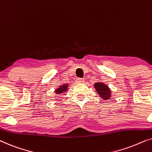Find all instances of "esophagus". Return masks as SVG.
I'll return each instance as SVG.
<instances>
[{"label":"esophagus","instance_id":"1","mask_svg":"<svg viewBox=\"0 0 152 152\" xmlns=\"http://www.w3.org/2000/svg\"><path fill=\"white\" fill-rule=\"evenodd\" d=\"M85 82V81L84 80V79L82 78H77L76 80V82L77 83H84Z\"/></svg>","mask_w":152,"mask_h":152}]
</instances>
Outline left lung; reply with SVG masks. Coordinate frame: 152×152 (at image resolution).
<instances>
[{"instance_id": "1", "label": "left lung", "mask_w": 152, "mask_h": 152, "mask_svg": "<svg viewBox=\"0 0 152 152\" xmlns=\"http://www.w3.org/2000/svg\"><path fill=\"white\" fill-rule=\"evenodd\" d=\"M95 88L102 98L104 99H109L110 98L111 95V91L107 85L103 84V83L97 82L95 84Z\"/></svg>"}]
</instances>
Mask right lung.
Masks as SVG:
<instances>
[{"mask_svg":"<svg viewBox=\"0 0 152 152\" xmlns=\"http://www.w3.org/2000/svg\"><path fill=\"white\" fill-rule=\"evenodd\" d=\"M68 84H65V85H62V86H60L59 88H57V90L55 91V93H57V94H59V93H62L64 91H66L68 88Z\"/></svg>","mask_w":152,"mask_h":152,"instance_id":"1","label":"right lung"}]
</instances>
